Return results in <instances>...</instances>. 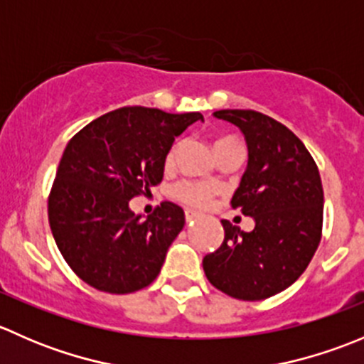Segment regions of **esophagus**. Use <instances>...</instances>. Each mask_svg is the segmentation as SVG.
Masks as SVG:
<instances>
[{
	"instance_id": "esophagus-1",
	"label": "esophagus",
	"mask_w": 364,
	"mask_h": 364,
	"mask_svg": "<svg viewBox=\"0 0 364 364\" xmlns=\"http://www.w3.org/2000/svg\"><path fill=\"white\" fill-rule=\"evenodd\" d=\"M185 218H186V222L192 223V222H196V220H199L200 216L197 215V213H193V211H186L185 213Z\"/></svg>"
}]
</instances>
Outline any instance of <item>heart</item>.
<instances>
[{
	"label": "heart",
	"instance_id": "b5f03b06",
	"mask_svg": "<svg viewBox=\"0 0 364 364\" xmlns=\"http://www.w3.org/2000/svg\"><path fill=\"white\" fill-rule=\"evenodd\" d=\"M179 149H181V141L174 142L171 146V149L165 155V167H172L176 164V159L179 155ZM215 149L216 155H223V153L230 151V149H243V146L240 144V141L234 137H218L215 141ZM218 193L213 183L208 181H199V179H181L176 185H172L171 196L172 199H176L178 203L185 204L186 208L192 209H205L209 204L213 203L215 196Z\"/></svg>",
	"mask_w": 364,
	"mask_h": 364
}]
</instances>
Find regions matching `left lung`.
Here are the masks:
<instances>
[{
  "label": "left lung",
  "mask_w": 364,
  "mask_h": 364,
  "mask_svg": "<svg viewBox=\"0 0 364 364\" xmlns=\"http://www.w3.org/2000/svg\"><path fill=\"white\" fill-rule=\"evenodd\" d=\"M213 116L243 132L248 167L234 193V209L253 216L243 232L222 220L225 237L203 260L209 284L223 294L259 301L285 291L304 273L322 237L324 192L310 151L285 124L252 109Z\"/></svg>",
  "instance_id": "1"
}]
</instances>
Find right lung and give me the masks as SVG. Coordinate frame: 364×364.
Returning a JSON list of instances; mask_svg holds the SVG:
<instances>
[{"instance_id": "right-lung-1", "label": "right lung", "mask_w": 364, "mask_h": 364, "mask_svg": "<svg viewBox=\"0 0 364 364\" xmlns=\"http://www.w3.org/2000/svg\"><path fill=\"white\" fill-rule=\"evenodd\" d=\"M200 112L121 107L68 141L49 193V225L61 255L91 287L130 294L159 277L185 227L179 205L161 203L148 218L128 208L164 178L165 155Z\"/></svg>"}]
</instances>
